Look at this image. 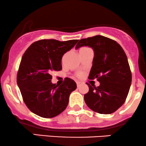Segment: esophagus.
Instances as JSON below:
<instances>
[{
    "instance_id": "esophagus-1",
    "label": "esophagus",
    "mask_w": 146,
    "mask_h": 146,
    "mask_svg": "<svg viewBox=\"0 0 146 146\" xmlns=\"http://www.w3.org/2000/svg\"><path fill=\"white\" fill-rule=\"evenodd\" d=\"M81 84H82V82H76V86H77V87H79V86H80Z\"/></svg>"
}]
</instances>
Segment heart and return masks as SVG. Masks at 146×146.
I'll list each match as a JSON object with an SVG mask.
<instances>
[{"label":"heart","mask_w":146,"mask_h":146,"mask_svg":"<svg viewBox=\"0 0 146 146\" xmlns=\"http://www.w3.org/2000/svg\"><path fill=\"white\" fill-rule=\"evenodd\" d=\"M86 48H87V47H82V48L80 49V50H79V51H81V50H85V49H86ZM84 73L82 72H77L76 74V76L77 78H79V79L84 77Z\"/></svg>","instance_id":"1"}]
</instances>
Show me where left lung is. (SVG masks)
Segmentation results:
<instances>
[{
    "label": "left lung",
    "instance_id": "8db88e82",
    "mask_svg": "<svg viewBox=\"0 0 146 146\" xmlns=\"http://www.w3.org/2000/svg\"><path fill=\"white\" fill-rule=\"evenodd\" d=\"M89 46L94 51L89 79H96L100 85L92 86L84 94L85 103L96 113L109 114L125 102L131 84V72L125 52L115 40L102 35L82 39L76 49Z\"/></svg>",
    "mask_w": 146,
    "mask_h": 146
}]
</instances>
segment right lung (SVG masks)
<instances>
[{
  "mask_svg": "<svg viewBox=\"0 0 146 146\" xmlns=\"http://www.w3.org/2000/svg\"><path fill=\"white\" fill-rule=\"evenodd\" d=\"M77 41L40 40L33 42L22 57L17 84L27 107L37 116L53 118L67 108L76 83L66 78L62 84L56 86L51 82L52 73L62 70V56Z\"/></svg>",
  "mask_w": 146,
  "mask_h": 146,
  "instance_id": "right-lung-1",
  "label": "right lung"
}]
</instances>
